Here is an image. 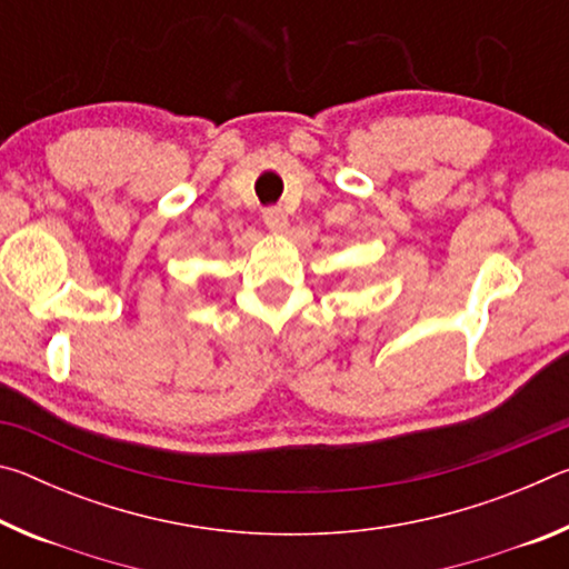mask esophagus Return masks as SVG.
Masks as SVG:
<instances>
[{
	"mask_svg": "<svg viewBox=\"0 0 569 569\" xmlns=\"http://www.w3.org/2000/svg\"><path fill=\"white\" fill-rule=\"evenodd\" d=\"M263 223L271 228V230H283L286 228V223H288V218H286V213L281 208H266L263 210Z\"/></svg>",
	"mask_w": 569,
	"mask_h": 569,
	"instance_id": "1",
	"label": "esophagus"
}]
</instances>
